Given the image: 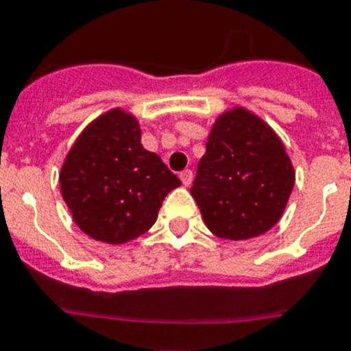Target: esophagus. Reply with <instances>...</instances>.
I'll return each instance as SVG.
<instances>
[{
	"label": "esophagus",
	"instance_id": "34e87169",
	"mask_svg": "<svg viewBox=\"0 0 351 351\" xmlns=\"http://www.w3.org/2000/svg\"><path fill=\"white\" fill-rule=\"evenodd\" d=\"M179 178H181V181H182V184H184V186H190V184H192V181H193V172H192V170H182Z\"/></svg>",
	"mask_w": 351,
	"mask_h": 351
}]
</instances>
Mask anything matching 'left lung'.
Instances as JSON below:
<instances>
[{
	"instance_id": "8db88e82",
	"label": "left lung",
	"mask_w": 351,
	"mask_h": 351,
	"mask_svg": "<svg viewBox=\"0 0 351 351\" xmlns=\"http://www.w3.org/2000/svg\"><path fill=\"white\" fill-rule=\"evenodd\" d=\"M294 179L276 132L254 112L233 107L211 127L190 192L211 233L249 240L282 219Z\"/></svg>"
}]
</instances>
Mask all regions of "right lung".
I'll return each instance as SVG.
<instances>
[{
    "mask_svg": "<svg viewBox=\"0 0 351 351\" xmlns=\"http://www.w3.org/2000/svg\"><path fill=\"white\" fill-rule=\"evenodd\" d=\"M59 182L78 228L106 244H125L147 233L165 197L181 186L161 158L143 149L140 123L120 107L80 132Z\"/></svg>",
    "mask_w": 351,
    "mask_h": 351,
    "instance_id": "right-lung-1",
    "label": "right lung"
}]
</instances>
